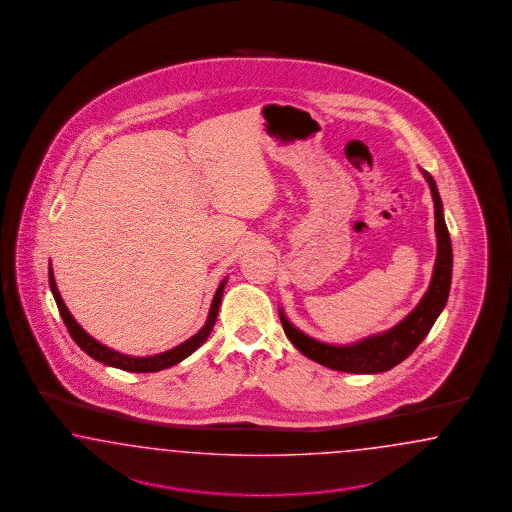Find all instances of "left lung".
<instances>
[{"label": "left lung", "instance_id": "obj_1", "mask_svg": "<svg viewBox=\"0 0 512 512\" xmlns=\"http://www.w3.org/2000/svg\"><path fill=\"white\" fill-rule=\"evenodd\" d=\"M435 208V233H437V259H435L434 278L419 306L411 311L400 325L390 328L385 334L373 336L368 340L358 341L349 347H336L321 341L311 340L300 330L291 325L283 311H279L281 326L287 338L293 341L296 349L326 368L347 373H379L387 372L409 357L420 341L426 338L435 319L445 308L449 298L450 279H452V246H450L449 229L443 217V204L439 199L434 178L424 172Z\"/></svg>", "mask_w": 512, "mask_h": 512}]
</instances>
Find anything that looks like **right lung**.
<instances>
[{
  "mask_svg": "<svg viewBox=\"0 0 512 512\" xmlns=\"http://www.w3.org/2000/svg\"><path fill=\"white\" fill-rule=\"evenodd\" d=\"M48 281H50V291H52L54 300H56V304H58V310H60V315H62L63 323L67 326L71 338L77 341L78 347H80L86 355H90V357L99 360V362H103V364H107V366H114V368H120V370H124V372L135 373L159 372V370L171 368L174 364H178V362H182L184 358L189 357L197 347H201L204 340L210 336L214 325H216L217 311H219L221 296H223V289H225V279H223V281L219 283V287H217L214 300H212V308H210V313H208L206 325L202 326L201 330H199L193 338H189V340L184 341L182 345L174 347V349L167 351V353H161V355H155V357L137 358L127 357V355L112 351L109 347L101 345L99 341L93 340L90 334H86V332L80 328L77 321L73 319V315L67 310V306L63 304L62 296H60V291H58V287H56V281H54V274H52L50 264H48Z\"/></svg>",
  "mask_w": 512,
  "mask_h": 512,
  "instance_id": "add662e5",
  "label": "right lung"
}]
</instances>
